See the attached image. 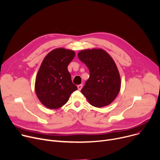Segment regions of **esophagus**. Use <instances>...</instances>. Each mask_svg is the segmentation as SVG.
Returning a JSON list of instances; mask_svg holds the SVG:
<instances>
[{
    "mask_svg": "<svg viewBox=\"0 0 160 160\" xmlns=\"http://www.w3.org/2000/svg\"><path fill=\"white\" fill-rule=\"evenodd\" d=\"M82 88V84H79V85H78V88L79 90H81Z\"/></svg>",
    "mask_w": 160,
    "mask_h": 160,
    "instance_id": "1",
    "label": "esophagus"
}]
</instances>
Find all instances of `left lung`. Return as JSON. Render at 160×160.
I'll return each mask as SVG.
<instances>
[{
    "label": "left lung",
    "instance_id": "left-lung-1",
    "mask_svg": "<svg viewBox=\"0 0 160 160\" xmlns=\"http://www.w3.org/2000/svg\"><path fill=\"white\" fill-rule=\"evenodd\" d=\"M78 58L90 71V78L81 93L93 107L100 108L110 105L121 88L120 75L113 59L101 48L81 50Z\"/></svg>",
    "mask_w": 160,
    "mask_h": 160
}]
</instances>
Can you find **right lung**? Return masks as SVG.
Instances as JSON below:
<instances>
[{"label":"right lung","mask_w":160,"mask_h":160,"mask_svg":"<svg viewBox=\"0 0 160 160\" xmlns=\"http://www.w3.org/2000/svg\"><path fill=\"white\" fill-rule=\"evenodd\" d=\"M75 55L73 50L59 48L53 50L44 58L37 74L35 90L46 107L58 109L62 107L71 93L78 90L67 68Z\"/></svg>","instance_id":"obj_1"}]
</instances>
